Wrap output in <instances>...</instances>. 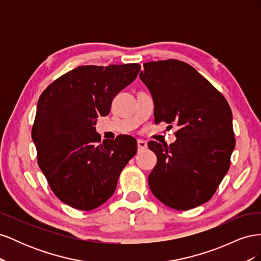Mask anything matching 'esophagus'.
Returning <instances> with one entry per match:
<instances>
[{"label": "esophagus", "instance_id": "obj_1", "mask_svg": "<svg viewBox=\"0 0 261 261\" xmlns=\"http://www.w3.org/2000/svg\"><path fill=\"white\" fill-rule=\"evenodd\" d=\"M137 146L139 150H144L147 148V141L143 140V139H138L137 140Z\"/></svg>", "mask_w": 261, "mask_h": 261}]
</instances>
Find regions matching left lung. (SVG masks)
Masks as SVG:
<instances>
[{"label": "left lung", "mask_w": 261, "mask_h": 261, "mask_svg": "<svg viewBox=\"0 0 261 261\" xmlns=\"http://www.w3.org/2000/svg\"><path fill=\"white\" fill-rule=\"evenodd\" d=\"M139 77L154 103L155 124L176 123L175 143L149 141L156 164L148 176L152 194L168 207L189 210L207 202L230 169L235 148L225 98L185 62L144 64Z\"/></svg>", "instance_id": "8db88e82"}]
</instances>
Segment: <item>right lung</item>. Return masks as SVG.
Returning <instances> with one entry per match:
<instances>
[{"instance_id":"obj_1","label":"right lung","mask_w":261,"mask_h":261,"mask_svg":"<svg viewBox=\"0 0 261 261\" xmlns=\"http://www.w3.org/2000/svg\"><path fill=\"white\" fill-rule=\"evenodd\" d=\"M140 65L78 66L50 84L38 101L31 138L39 168L58 198L78 210L105 203L137 152L132 136L101 141L94 125L136 80Z\"/></svg>"}]
</instances>
